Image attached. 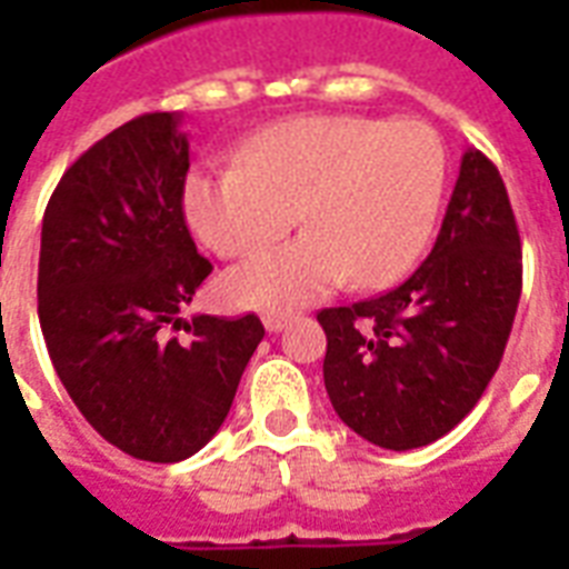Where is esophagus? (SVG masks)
<instances>
[{
	"instance_id": "1",
	"label": "esophagus",
	"mask_w": 569,
	"mask_h": 569,
	"mask_svg": "<svg viewBox=\"0 0 569 569\" xmlns=\"http://www.w3.org/2000/svg\"><path fill=\"white\" fill-rule=\"evenodd\" d=\"M289 321H292L289 312H266V316H262V325H266L268 333H280Z\"/></svg>"
}]
</instances>
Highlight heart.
Listing matches in <instances>:
<instances>
[{"label":"heart","mask_w":569,"mask_h":569,"mask_svg":"<svg viewBox=\"0 0 569 569\" xmlns=\"http://www.w3.org/2000/svg\"><path fill=\"white\" fill-rule=\"evenodd\" d=\"M446 147L422 120L303 114L259 129L236 164L191 168L182 212L218 257H250L298 221L283 248L230 271L239 307H301L351 277L378 289L422 257L446 191Z\"/></svg>","instance_id":"obj_1"}]
</instances>
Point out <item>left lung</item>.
Segmentation results:
<instances>
[{"instance_id": "1", "label": "left lung", "mask_w": 569, "mask_h": 569, "mask_svg": "<svg viewBox=\"0 0 569 569\" xmlns=\"http://www.w3.org/2000/svg\"><path fill=\"white\" fill-rule=\"evenodd\" d=\"M522 289L520 230L496 164L469 147L431 253L392 292L319 312L325 387L380 449L449 433L499 369Z\"/></svg>"}]
</instances>
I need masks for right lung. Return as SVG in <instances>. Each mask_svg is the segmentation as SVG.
Listing matches in <instances>:
<instances>
[{
	"label": "right lung",
	"instance_id": "1",
	"mask_svg": "<svg viewBox=\"0 0 569 569\" xmlns=\"http://www.w3.org/2000/svg\"><path fill=\"white\" fill-rule=\"evenodd\" d=\"M180 120L141 114L97 141L67 168L40 230L49 360L102 440L153 463L186 460L212 440L266 337L253 312L182 321L212 262L182 214ZM180 323L189 343L170 333Z\"/></svg>",
	"mask_w": 569,
	"mask_h": 569
}]
</instances>
